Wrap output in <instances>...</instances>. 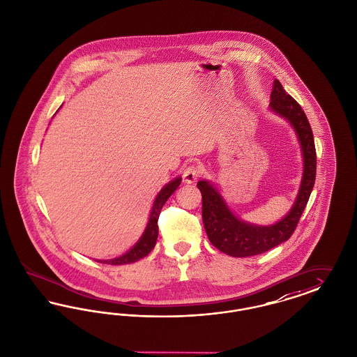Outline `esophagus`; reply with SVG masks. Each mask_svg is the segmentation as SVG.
<instances>
[{"label":"esophagus","instance_id":"34e87169","mask_svg":"<svg viewBox=\"0 0 357 357\" xmlns=\"http://www.w3.org/2000/svg\"><path fill=\"white\" fill-rule=\"evenodd\" d=\"M200 174H202V168L200 167L190 165V167L185 168L183 177H184V181H185L186 184H193L200 177Z\"/></svg>","mask_w":357,"mask_h":357}]
</instances>
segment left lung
<instances>
[{
  "label": "left lung",
  "instance_id": "obj_1",
  "mask_svg": "<svg viewBox=\"0 0 357 357\" xmlns=\"http://www.w3.org/2000/svg\"><path fill=\"white\" fill-rule=\"evenodd\" d=\"M269 110L292 126L303 158L301 181L288 213L269 225L248 222L234 215L216 183L209 180L197 183L202 192V221L208 238L218 250L232 257L260 255L287 241L295 232L314 185L316 149L308 119L301 107L284 91L279 79L273 82Z\"/></svg>",
  "mask_w": 357,
  "mask_h": 357
}]
</instances>
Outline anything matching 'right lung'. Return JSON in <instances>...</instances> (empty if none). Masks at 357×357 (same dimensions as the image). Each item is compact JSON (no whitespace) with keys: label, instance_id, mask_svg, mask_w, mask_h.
<instances>
[{"label":"right lung","instance_id":"right-lung-1","mask_svg":"<svg viewBox=\"0 0 357 357\" xmlns=\"http://www.w3.org/2000/svg\"><path fill=\"white\" fill-rule=\"evenodd\" d=\"M59 112V110H57ZM181 176L176 177L171 180L168 184L161 188V190L157 193L155 202L152 205L149 218L146 222V227L144 229V232L141 234L137 243L130 249H128L125 253L119 257L114 259H109V260H96L98 263L110 264V265H123V264H132L139 261L141 259H144L145 256L149 255V252L155 248V241H157V236H158V227H157V221L160 212L164 206V204L174 193V190L181 184Z\"/></svg>","mask_w":357,"mask_h":357}]
</instances>
